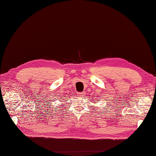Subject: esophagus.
<instances>
[{
  "mask_svg": "<svg viewBox=\"0 0 156 156\" xmlns=\"http://www.w3.org/2000/svg\"><path fill=\"white\" fill-rule=\"evenodd\" d=\"M78 95H79V96H83L85 95V94H84V92H79V93H78Z\"/></svg>",
  "mask_w": 156,
  "mask_h": 156,
  "instance_id": "obj_1",
  "label": "esophagus"
}]
</instances>
